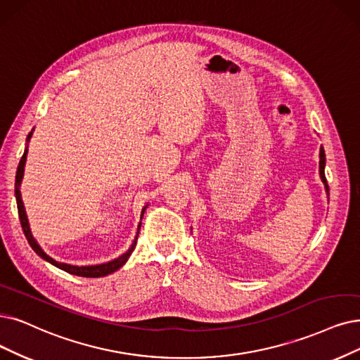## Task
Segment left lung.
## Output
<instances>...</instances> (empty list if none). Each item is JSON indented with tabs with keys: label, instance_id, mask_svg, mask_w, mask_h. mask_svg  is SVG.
<instances>
[{
	"label": "left lung",
	"instance_id": "8db88e82",
	"mask_svg": "<svg viewBox=\"0 0 360 360\" xmlns=\"http://www.w3.org/2000/svg\"><path fill=\"white\" fill-rule=\"evenodd\" d=\"M319 174H321L322 183L325 184V192L329 196V188H328L326 177H325V150H323V148H321V152H319Z\"/></svg>",
	"mask_w": 360,
	"mask_h": 360
}]
</instances>
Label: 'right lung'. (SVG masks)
I'll use <instances>...</instances> for the list:
<instances>
[{
	"mask_svg": "<svg viewBox=\"0 0 360 360\" xmlns=\"http://www.w3.org/2000/svg\"><path fill=\"white\" fill-rule=\"evenodd\" d=\"M32 137V131L27 134V139L26 141H30V139ZM26 155H27V148L25 149L22 158H20V162H19V167H18V172H16V183H14V195H16V202H18V211H19V219H20V224H22V229H23V233L27 239V242H30V245L32 247V250L41 257L44 258L46 262L51 263L53 266L59 267L68 273H70V275H75V276H82V278H102V276H106V275H110V273L117 271L118 269H121L128 258H130L131 252L134 251L136 248V243H137V236H139V232H140V226L141 223H139V227H137V233H136V238L131 243V247L128 248L122 255H120L118 258H115V260L112 262H108V263H103V264H94V266H72V264H66V263H60V262H56L54 258H51L49 254L44 252V250H42L39 247V243L35 240L32 232H31V227H30V221H27V215H26V211H25V205H23V200H22V193H20V183H22V179H23V172H25V162H26ZM148 207V205H146ZM146 207L141 210V217L140 220L143 219V214H145V210Z\"/></svg>",
	"mask_w": 360,
	"mask_h": 360,
	"instance_id": "1",
	"label": "right lung"
}]
</instances>
